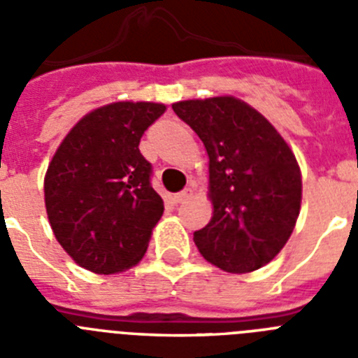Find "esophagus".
Returning <instances> with one entry per match:
<instances>
[{"mask_svg": "<svg viewBox=\"0 0 358 358\" xmlns=\"http://www.w3.org/2000/svg\"><path fill=\"white\" fill-rule=\"evenodd\" d=\"M192 194H194V189L192 188H185L182 192H179V194L173 195V201L177 202V204H181V202H186L189 197H192Z\"/></svg>", "mask_w": 358, "mask_h": 358, "instance_id": "34e87169", "label": "esophagus"}]
</instances>
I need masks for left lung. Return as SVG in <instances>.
I'll use <instances>...</instances> for the list:
<instances>
[{
  "instance_id": "obj_1",
  "label": "left lung",
  "mask_w": 358,
  "mask_h": 358,
  "mask_svg": "<svg viewBox=\"0 0 358 358\" xmlns=\"http://www.w3.org/2000/svg\"><path fill=\"white\" fill-rule=\"evenodd\" d=\"M210 157L213 217L194 233L204 260L226 273H251L283 249L301 206V172L276 129L233 96L172 106Z\"/></svg>"
}]
</instances>
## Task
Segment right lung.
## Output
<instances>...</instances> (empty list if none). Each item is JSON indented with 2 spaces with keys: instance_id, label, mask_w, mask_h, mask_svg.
<instances>
[{
  "instance_id": "obj_1",
  "label": "right lung",
  "mask_w": 358,
  "mask_h": 358,
  "mask_svg": "<svg viewBox=\"0 0 358 358\" xmlns=\"http://www.w3.org/2000/svg\"><path fill=\"white\" fill-rule=\"evenodd\" d=\"M163 103L116 102L80 120L44 177V202L55 238L80 267L115 274L143 258L163 199L140 140Z\"/></svg>"
}]
</instances>
